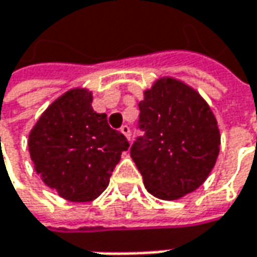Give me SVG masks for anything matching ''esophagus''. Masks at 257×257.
<instances>
[{
  "instance_id": "esophagus-1",
  "label": "esophagus",
  "mask_w": 257,
  "mask_h": 257,
  "mask_svg": "<svg viewBox=\"0 0 257 257\" xmlns=\"http://www.w3.org/2000/svg\"><path fill=\"white\" fill-rule=\"evenodd\" d=\"M120 132H121L122 135L125 136L128 140L132 139V132H130V127L127 125V124H124V125H121V128H120Z\"/></svg>"
}]
</instances>
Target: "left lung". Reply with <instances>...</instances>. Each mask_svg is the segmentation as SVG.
<instances>
[{"mask_svg":"<svg viewBox=\"0 0 257 257\" xmlns=\"http://www.w3.org/2000/svg\"><path fill=\"white\" fill-rule=\"evenodd\" d=\"M139 128L130 155L156 198L178 199L204 184L220 152V130L210 105L173 78L158 79L139 104Z\"/></svg>","mask_w":257,"mask_h":257,"instance_id":"obj_1","label":"left lung"}]
</instances>
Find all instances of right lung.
I'll return each instance as SVG.
<instances>
[{"label": "right lung", "instance_id": "add662e5", "mask_svg": "<svg viewBox=\"0 0 257 257\" xmlns=\"http://www.w3.org/2000/svg\"><path fill=\"white\" fill-rule=\"evenodd\" d=\"M127 139L92 108V92L75 88L53 101L29 135V152L42 181L62 198H98L128 149Z\"/></svg>", "mask_w": 257, "mask_h": 257}]
</instances>
